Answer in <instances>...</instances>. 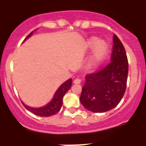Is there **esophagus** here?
Segmentation results:
<instances>
[{
    "instance_id": "obj_1",
    "label": "esophagus",
    "mask_w": 146,
    "mask_h": 146,
    "mask_svg": "<svg viewBox=\"0 0 146 146\" xmlns=\"http://www.w3.org/2000/svg\"><path fill=\"white\" fill-rule=\"evenodd\" d=\"M73 83H74V84H80L81 79H79V78H76V79H74V81H73Z\"/></svg>"
}]
</instances>
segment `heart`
Masks as SVG:
<instances>
[{
    "mask_svg": "<svg viewBox=\"0 0 146 146\" xmlns=\"http://www.w3.org/2000/svg\"><path fill=\"white\" fill-rule=\"evenodd\" d=\"M88 46L94 47L93 55L90 58V66L95 67L105 58L108 52V45L103 40H99L96 38H92L88 41Z\"/></svg>",
    "mask_w": 146,
    "mask_h": 146,
    "instance_id": "heart-1",
    "label": "heart"
}]
</instances>
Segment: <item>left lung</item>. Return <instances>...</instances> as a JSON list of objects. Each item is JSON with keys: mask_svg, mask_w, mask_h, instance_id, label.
I'll use <instances>...</instances> for the list:
<instances>
[{"mask_svg": "<svg viewBox=\"0 0 146 146\" xmlns=\"http://www.w3.org/2000/svg\"><path fill=\"white\" fill-rule=\"evenodd\" d=\"M111 62L105 67L85 76L80 102L95 113L110 111L119 103L127 85L128 62L125 50L117 35H113Z\"/></svg>", "mask_w": 146, "mask_h": 146, "instance_id": "left-lung-1", "label": "left lung"}]
</instances>
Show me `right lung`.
<instances>
[{"mask_svg":"<svg viewBox=\"0 0 146 146\" xmlns=\"http://www.w3.org/2000/svg\"><path fill=\"white\" fill-rule=\"evenodd\" d=\"M32 34H33V32L30 33L26 37L25 39L29 38V36H31ZM71 84H72V79H70L69 80L66 81L65 82L59 87V88L56 92L54 96L52 98V101L50 102L48 105L44 106V107L40 108H29L26 105H24L23 102H22V104L24 105L26 109H27L28 111H29L30 112L34 113V114L37 115V116H40V117H50V116L54 115L60 111V109H61L62 106V103H63L62 100H63L64 96L66 94V92L70 88Z\"/></svg>","mask_w":146,"mask_h":146,"instance_id":"add662e5","label":"right lung"}]
</instances>
